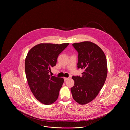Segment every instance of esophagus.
<instances>
[{"instance_id": "obj_1", "label": "esophagus", "mask_w": 130, "mask_h": 130, "mask_svg": "<svg viewBox=\"0 0 130 130\" xmlns=\"http://www.w3.org/2000/svg\"><path fill=\"white\" fill-rule=\"evenodd\" d=\"M68 79H69V78H68V77H64V80L65 81L67 80Z\"/></svg>"}]
</instances>
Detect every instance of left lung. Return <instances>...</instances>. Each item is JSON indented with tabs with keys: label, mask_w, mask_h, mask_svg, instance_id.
<instances>
[{
	"label": "left lung",
	"mask_w": 130,
	"mask_h": 130,
	"mask_svg": "<svg viewBox=\"0 0 130 130\" xmlns=\"http://www.w3.org/2000/svg\"><path fill=\"white\" fill-rule=\"evenodd\" d=\"M77 51V68L84 70L82 75L73 76L74 86L71 88L73 98L81 105L94 99L103 86L108 69L105 54L96 44L90 41L74 43Z\"/></svg>",
	"instance_id": "left-lung-1"
}]
</instances>
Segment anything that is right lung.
Returning <instances> with one entry per match:
<instances>
[{
    "label": "right lung",
    "instance_id": "obj_1",
    "mask_svg": "<svg viewBox=\"0 0 130 130\" xmlns=\"http://www.w3.org/2000/svg\"><path fill=\"white\" fill-rule=\"evenodd\" d=\"M69 44H39L26 56L25 73L29 86L35 97L42 104H53L58 97L64 79L49 73L51 68L56 66L58 56Z\"/></svg>",
    "mask_w": 130,
    "mask_h": 130
}]
</instances>
